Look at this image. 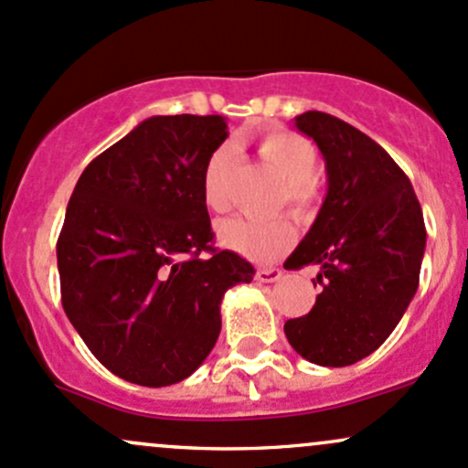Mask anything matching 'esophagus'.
<instances>
[{
    "label": "esophagus",
    "instance_id": "34e87169",
    "mask_svg": "<svg viewBox=\"0 0 468 468\" xmlns=\"http://www.w3.org/2000/svg\"><path fill=\"white\" fill-rule=\"evenodd\" d=\"M283 272H281L279 268H261L256 270V281H261V283H274V281H279Z\"/></svg>",
    "mask_w": 468,
    "mask_h": 468
}]
</instances>
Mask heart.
Wrapping results in <instances>:
<instances>
[{
    "label": "heart",
    "mask_w": 468,
    "mask_h": 468,
    "mask_svg": "<svg viewBox=\"0 0 468 468\" xmlns=\"http://www.w3.org/2000/svg\"><path fill=\"white\" fill-rule=\"evenodd\" d=\"M259 152L283 180L279 203H285V207L296 216L308 214L314 203V178L319 169V154L314 144L294 132H270L261 138ZM228 147H218L205 160L200 194L203 203L212 212H223L228 207ZM216 239L229 252L263 263V261H274L276 256L292 248L294 229L285 218L265 220V223L228 218L220 220L216 228Z\"/></svg>",
    "instance_id": "b5f03b06"
}]
</instances>
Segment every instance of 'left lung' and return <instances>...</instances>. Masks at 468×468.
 <instances>
[{
  "label": "left lung",
  "instance_id": "8db88e82",
  "mask_svg": "<svg viewBox=\"0 0 468 468\" xmlns=\"http://www.w3.org/2000/svg\"><path fill=\"white\" fill-rule=\"evenodd\" d=\"M294 127L325 160L328 194L285 270L316 263L321 292L308 314L285 321L290 346L316 366L341 368L375 353L420 285L426 228L409 176L373 138L330 113Z\"/></svg>",
  "mask_w": 468,
  "mask_h": 468
}]
</instances>
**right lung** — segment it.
<instances>
[{
    "label": "right lung",
    "mask_w": 468,
    "mask_h": 468,
    "mask_svg": "<svg viewBox=\"0 0 468 468\" xmlns=\"http://www.w3.org/2000/svg\"><path fill=\"white\" fill-rule=\"evenodd\" d=\"M220 115H154L89 163L58 239L62 305L95 359L160 388L212 353L220 301L254 268L214 248L200 176ZM207 251V255H203Z\"/></svg>",
    "instance_id": "1"
}]
</instances>
